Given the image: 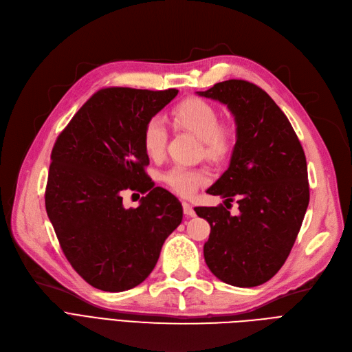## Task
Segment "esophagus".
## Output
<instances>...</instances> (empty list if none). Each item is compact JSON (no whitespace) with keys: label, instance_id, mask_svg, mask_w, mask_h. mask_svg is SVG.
I'll use <instances>...</instances> for the list:
<instances>
[{"label":"esophagus","instance_id":"34e87169","mask_svg":"<svg viewBox=\"0 0 352 352\" xmlns=\"http://www.w3.org/2000/svg\"><path fill=\"white\" fill-rule=\"evenodd\" d=\"M182 210H184V214H186L187 217H194L195 215L194 207L190 204V202H182Z\"/></svg>","mask_w":352,"mask_h":352}]
</instances>
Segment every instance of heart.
<instances>
[{"mask_svg": "<svg viewBox=\"0 0 352 352\" xmlns=\"http://www.w3.org/2000/svg\"><path fill=\"white\" fill-rule=\"evenodd\" d=\"M174 124L194 134L204 144V153L212 160L226 158L234 144L232 129L219 124V111L215 105L198 97L181 101L173 109ZM166 126L160 116L148 120L142 129V145L145 153L151 158H160L166 145ZM164 181L181 195H192L199 186L207 181L206 174L198 170L174 166L164 175Z\"/></svg>", "mask_w": 352, "mask_h": 352, "instance_id": "heart-1", "label": "heart"}]
</instances>
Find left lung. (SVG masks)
<instances>
[{"label":"left lung","mask_w":352,"mask_h":352,"mask_svg":"<svg viewBox=\"0 0 352 352\" xmlns=\"http://www.w3.org/2000/svg\"><path fill=\"white\" fill-rule=\"evenodd\" d=\"M198 96L228 107L236 125L228 170L207 190L236 199L197 207L208 221L204 258L218 280L250 288L280 271L297 239L309 202L307 160L292 125L264 89L244 80L218 82Z\"/></svg>","instance_id":"obj_1"}]
</instances>
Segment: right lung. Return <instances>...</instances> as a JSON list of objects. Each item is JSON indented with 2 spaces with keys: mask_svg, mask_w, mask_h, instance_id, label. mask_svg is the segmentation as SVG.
I'll list each match as a JSON object with an SVG mask.
<instances>
[{
  "mask_svg": "<svg viewBox=\"0 0 352 352\" xmlns=\"http://www.w3.org/2000/svg\"><path fill=\"white\" fill-rule=\"evenodd\" d=\"M177 94L175 88H102L54 144L45 210L68 263L98 289L140 285L181 224V202L146 178L150 158L142 145L145 122ZM125 189L147 192L140 208H123Z\"/></svg>",
  "mask_w": 352,
  "mask_h": 352,
  "instance_id": "right-lung-1",
  "label": "right lung"
}]
</instances>
